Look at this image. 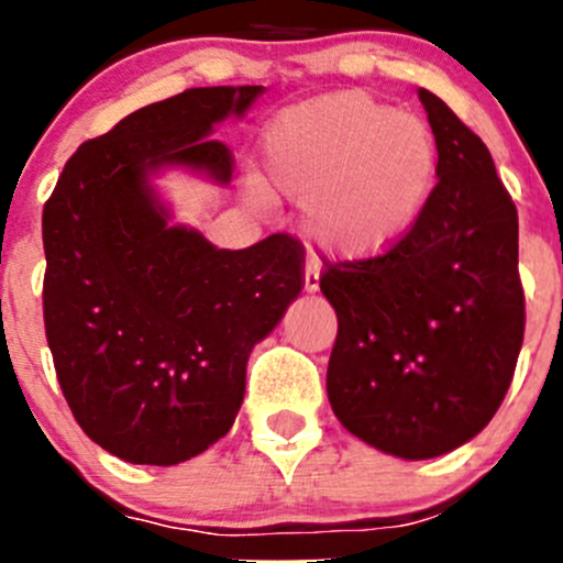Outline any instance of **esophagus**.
Listing matches in <instances>:
<instances>
[{"instance_id": "1", "label": "esophagus", "mask_w": 563, "mask_h": 563, "mask_svg": "<svg viewBox=\"0 0 563 563\" xmlns=\"http://www.w3.org/2000/svg\"><path fill=\"white\" fill-rule=\"evenodd\" d=\"M305 291L308 294H316L318 291V283H321V266H318V258L313 255H308V261H305Z\"/></svg>"}]
</instances>
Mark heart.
<instances>
[{"label": "heart", "mask_w": 563, "mask_h": 563, "mask_svg": "<svg viewBox=\"0 0 563 563\" xmlns=\"http://www.w3.org/2000/svg\"><path fill=\"white\" fill-rule=\"evenodd\" d=\"M272 192L302 209L310 242L332 258L371 261L408 240L439 176L428 124L360 89L318 95L277 113L261 139ZM255 201H269L253 187Z\"/></svg>", "instance_id": "heart-1"}]
</instances>
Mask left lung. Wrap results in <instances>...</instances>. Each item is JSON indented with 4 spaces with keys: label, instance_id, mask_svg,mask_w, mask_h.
Wrapping results in <instances>:
<instances>
[{
    "label": "left lung",
    "instance_id": "obj_1",
    "mask_svg": "<svg viewBox=\"0 0 563 563\" xmlns=\"http://www.w3.org/2000/svg\"><path fill=\"white\" fill-rule=\"evenodd\" d=\"M419 100L439 146L422 223L387 255L329 264L321 277L338 313L334 417L402 460L446 455L482 433L512 384L526 327L518 209L479 135L428 89Z\"/></svg>",
    "mask_w": 563,
    "mask_h": 563
}]
</instances>
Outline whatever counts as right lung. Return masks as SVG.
Returning a JSON list of instances; mask_svg holds the SVG:
<instances>
[{
    "label": "right lung",
    "mask_w": 563,
    "mask_h": 563,
    "mask_svg": "<svg viewBox=\"0 0 563 563\" xmlns=\"http://www.w3.org/2000/svg\"><path fill=\"white\" fill-rule=\"evenodd\" d=\"M264 87H198L78 146L43 209L45 338L84 433L135 465H176L223 439L245 400L250 351L302 291V245L272 234L214 247L172 223L155 179L229 185L212 139Z\"/></svg>",
    "instance_id": "obj_1"
}]
</instances>
